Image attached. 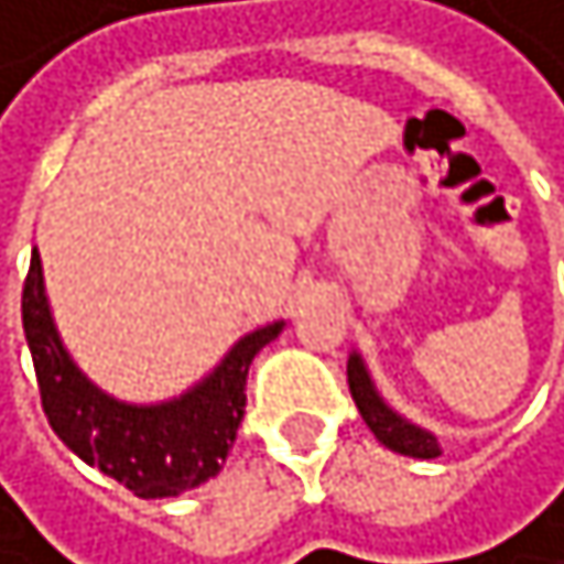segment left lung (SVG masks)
I'll list each match as a JSON object with an SVG mask.
<instances>
[{
    "label": "left lung",
    "mask_w": 564,
    "mask_h": 564,
    "mask_svg": "<svg viewBox=\"0 0 564 564\" xmlns=\"http://www.w3.org/2000/svg\"><path fill=\"white\" fill-rule=\"evenodd\" d=\"M348 389H351V399L358 405L365 426L376 433V440L382 446H389L392 453H402V457H416V460H433L443 453V443L436 433L409 423L379 395L372 376H368V368H365V358L358 351L348 355Z\"/></svg>",
    "instance_id": "left-lung-1"
}]
</instances>
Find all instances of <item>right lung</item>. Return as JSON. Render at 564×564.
<instances>
[{"label":"right lung","mask_w":564,"mask_h":564,"mask_svg":"<svg viewBox=\"0 0 564 564\" xmlns=\"http://www.w3.org/2000/svg\"><path fill=\"white\" fill-rule=\"evenodd\" d=\"M284 324L273 321L243 335L206 379L182 395L141 405L94 386L70 358L53 324L36 250L23 288V332L53 433L84 464L115 477L144 501L178 497L223 470L243 423L250 365L263 345L284 332Z\"/></svg>","instance_id":"1"}]
</instances>
